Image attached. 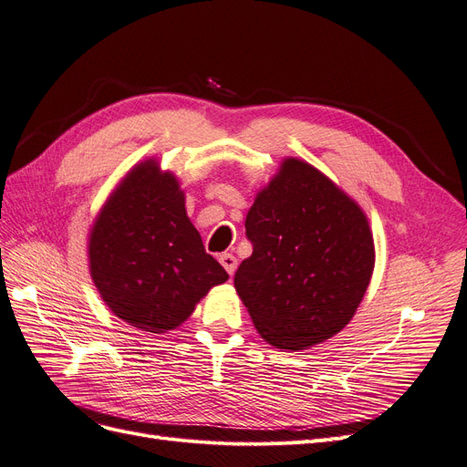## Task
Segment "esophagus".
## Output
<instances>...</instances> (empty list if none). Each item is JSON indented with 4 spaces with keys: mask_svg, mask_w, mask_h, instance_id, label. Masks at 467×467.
Returning <instances> with one entry per match:
<instances>
[{
    "mask_svg": "<svg viewBox=\"0 0 467 467\" xmlns=\"http://www.w3.org/2000/svg\"><path fill=\"white\" fill-rule=\"evenodd\" d=\"M218 260H220V265L223 266V270H226L230 275H234V272L237 268V258L230 253H223V254H220Z\"/></svg>",
    "mask_w": 467,
    "mask_h": 467,
    "instance_id": "34e87169",
    "label": "esophagus"
}]
</instances>
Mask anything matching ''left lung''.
Here are the masks:
<instances>
[{
	"mask_svg": "<svg viewBox=\"0 0 467 467\" xmlns=\"http://www.w3.org/2000/svg\"><path fill=\"white\" fill-rule=\"evenodd\" d=\"M253 254L234 284L266 343L305 350L357 314L376 266L360 204L310 162L285 157L245 218Z\"/></svg>",
	"mask_w": 467,
	"mask_h": 467,
	"instance_id": "8db88e82",
	"label": "left lung"
}]
</instances>
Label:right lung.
<instances>
[{
	"mask_svg": "<svg viewBox=\"0 0 467 467\" xmlns=\"http://www.w3.org/2000/svg\"><path fill=\"white\" fill-rule=\"evenodd\" d=\"M88 266L107 308L128 326L166 333L228 274L202 247L174 172L155 157L130 169L88 234Z\"/></svg>",
	"mask_w": 467,
	"mask_h": 467,
	"instance_id": "obj_1",
	"label": "right lung"
}]
</instances>
